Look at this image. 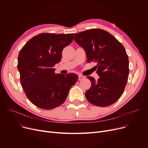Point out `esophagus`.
Segmentation results:
<instances>
[{"mask_svg":"<svg viewBox=\"0 0 148 148\" xmlns=\"http://www.w3.org/2000/svg\"><path fill=\"white\" fill-rule=\"evenodd\" d=\"M84 78H85V77H84V76H83V75H79V81L84 79Z\"/></svg>","mask_w":148,"mask_h":148,"instance_id":"esophagus-1","label":"esophagus"}]
</instances>
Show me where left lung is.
<instances>
[{"instance_id":"1","label":"left lung","mask_w":148,"mask_h":148,"mask_svg":"<svg viewBox=\"0 0 148 148\" xmlns=\"http://www.w3.org/2000/svg\"><path fill=\"white\" fill-rule=\"evenodd\" d=\"M74 35V41L86 52L88 62L97 64L99 77L97 80L87 77L92 85L85 97L97 106L113 104L122 95L128 81L129 61L125 48L104 30L89 29Z\"/></svg>"}]
</instances>
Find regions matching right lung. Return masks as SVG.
<instances>
[{"mask_svg": "<svg viewBox=\"0 0 148 148\" xmlns=\"http://www.w3.org/2000/svg\"><path fill=\"white\" fill-rule=\"evenodd\" d=\"M73 38L74 34H41L31 38L20 50L17 68L21 86L36 107L51 110L60 106L78 80L75 74H55L53 68Z\"/></svg>", "mask_w": 148, "mask_h": 148, "instance_id": "1", "label": "right lung"}]
</instances>
